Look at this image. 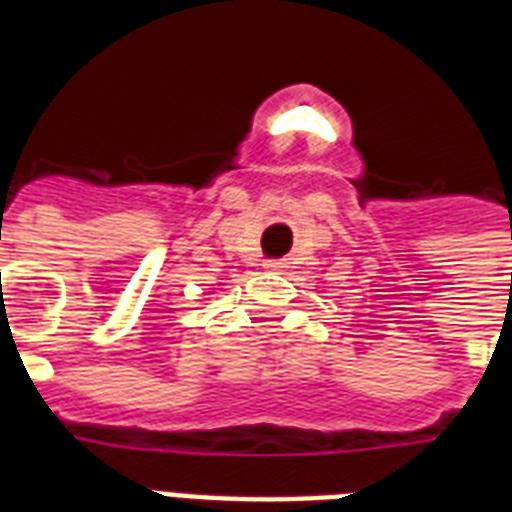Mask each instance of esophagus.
<instances>
[{
	"label": "esophagus",
	"mask_w": 512,
	"mask_h": 512,
	"mask_svg": "<svg viewBox=\"0 0 512 512\" xmlns=\"http://www.w3.org/2000/svg\"><path fill=\"white\" fill-rule=\"evenodd\" d=\"M264 267H267V269H280V267H283V264H280V261H267Z\"/></svg>",
	"instance_id": "esophagus-1"
}]
</instances>
